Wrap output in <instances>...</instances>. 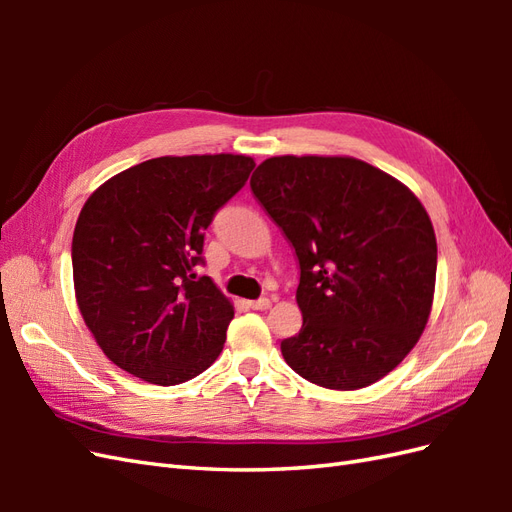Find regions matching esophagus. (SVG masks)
<instances>
[{
	"label": "esophagus",
	"instance_id": "obj_1",
	"mask_svg": "<svg viewBox=\"0 0 512 512\" xmlns=\"http://www.w3.org/2000/svg\"><path fill=\"white\" fill-rule=\"evenodd\" d=\"M247 305H250L252 309H260V312H262V309L271 307V301L267 297H262V299H256V301H247Z\"/></svg>",
	"mask_w": 512,
	"mask_h": 512
}]
</instances>
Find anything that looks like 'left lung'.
<instances>
[{
	"mask_svg": "<svg viewBox=\"0 0 512 512\" xmlns=\"http://www.w3.org/2000/svg\"><path fill=\"white\" fill-rule=\"evenodd\" d=\"M299 260L301 331L286 363L324 389H363L416 346L436 288L438 245L404 183L356 158L277 156L250 179Z\"/></svg>",
	"mask_w": 512,
	"mask_h": 512,
	"instance_id": "left-lung-1",
	"label": "left lung"
}]
</instances>
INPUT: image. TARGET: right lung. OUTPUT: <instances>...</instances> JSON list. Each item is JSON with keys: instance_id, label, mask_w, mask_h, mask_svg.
<instances>
[{"instance_id": "add662e5", "label": "right lung", "mask_w": 512, "mask_h": 512, "mask_svg": "<svg viewBox=\"0 0 512 512\" xmlns=\"http://www.w3.org/2000/svg\"><path fill=\"white\" fill-rule=\"evenodd\" d=\"M254 166L232 153L153 158L87 198L72 237L76 303L123 371L173 386L220 356L235 309L196 265L213 215Z\"/></svg>"}]
</instances>
